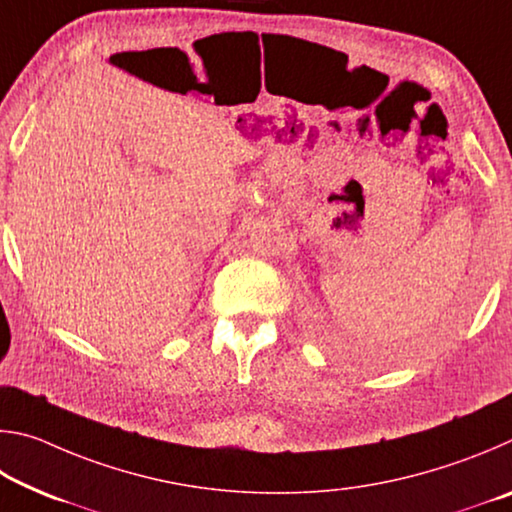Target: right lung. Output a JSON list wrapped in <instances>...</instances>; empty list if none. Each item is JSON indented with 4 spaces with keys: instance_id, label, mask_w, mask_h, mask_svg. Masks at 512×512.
<instances>
[{
    "instance_id": "right-lung-1",
    "label": "right lung",
    "mask_w": 512,
    "mask_h": 512,
    "mask_svg": "<svg viewBox=\"0 0 512 512\" xmlns=\"http://www.w3.org/2000/svg\"><path fill=\"white\" fill-rule=\"evenodd\" d=\"M117 58H121V54H115V56H112V60H117Z\"/></svg>"
}]
</instances>
